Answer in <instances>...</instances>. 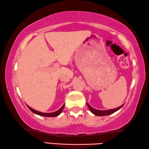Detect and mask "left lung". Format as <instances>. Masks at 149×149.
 <instances>
[{
	"instance_id": "8db88e82",
	"label": "left lung",
	"mask_w": 149,
	"mask_h": 149,
	"mask_svg": "<svg viewBox=\"0 0 149 149\" xmlns=\"http://www.w3.org/2000/svg\"><path fill=\"white\" fill-rule=\"evenodd\" d=\"M87 104L88 106V107H89L91 112L93 114L98 116H107V115H110L111 114H113V113L116 112V111H118V110H120V108L123 106V104L122 106H120V107L114 108V109H110V110H97V109H95V108H93V107H91L87 102Z\"/></svg>"
}]
</instances>
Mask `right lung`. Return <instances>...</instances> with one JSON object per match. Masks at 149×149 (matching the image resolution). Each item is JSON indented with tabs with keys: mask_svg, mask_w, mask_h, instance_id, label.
Segmentation results:
<instances>
[{
	"mask_svg": "<svg viewBox=\"0 0 149 149\" xmlns=\"http://www.w3.org/2000/svg\"><path fill=\"white\" fill-rule=\"evenodd\" d=\"M27 107L29 108V109L34 113L35 114H37V115H40V116H46V117H56L60 115L61 114V112H62V110L63 108L64 107V104L62 106V107L60 108L58 110L56 111V112H51V113H43V112H39V111H37L34 109H33L31 107H29V106H27Z\"/></svg>",
	"mask_w": 149,
	"mask_h": 149,
	"instance_id": "add662e5",
	"label": "right lung"
}]
</instances>
